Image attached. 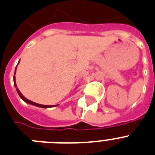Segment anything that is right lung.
<instances>
[{
    "instance_id": "add662e5",
    "label": "right lung",
    "mask_w": 155,
    "mask_h": 155,
    "mask_svg": "<svg viewBox=\"0 0 155 155\" xmlns=\"http://www.w3.org/2000/svg\"><path fill=\"white\" fill-rule=\"evenodd\" d=\"M19 63V61H18ZM16 67H15V74H14V77H13V81H14V84H15V87L16 88V91L18 92V96H20V98L22 99V100L24 102H26V104H31V105H34V106H36V107H41V108H48V107H56L57 105H54V106H48V105H42V104H37V103H34V102L31 101V100H29L28 99H26L25 96H22V94L21 93L20 91L18 90V88H17V85H16V83H15V71H16Z\"/></svg>"
}]
</instances>
